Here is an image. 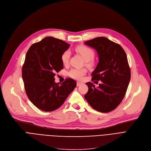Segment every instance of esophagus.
<instances>
[{"label":"esophagus","mask_w":151,"mask_h":151,"mask_svg":"<svg viewBox=\"0 0 151 151\" xmlns=\"http://www.w3.org/2000/svg\"><path fill=\"white\" fill-rule=\"evenodd\" d=\"M81 84H82V83H79V82H77V83H76L77 86H81Z\"/></svg>","instance_id":"34e87169"}]
</instances>
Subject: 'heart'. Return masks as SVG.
I'll return each instance as SVG.
<instances>
[{
  "label": "heart",
  "instance_id": "b5f03b06",
  "mask_svg": "<svg viewBox=\"0 0 151 151\" xmlns=\"http://www.w3.org/2000/svg\"><path fill=\"white\" fill-rule=\"evenodd\" d=\"M76 51L83 56L87 65L91 67L94 65L93 59L95 58V53L91 48L84 45L78 46L76 48ZM70 56H71V52L69 50H66L63 52L61 56V59L62 63L64 65H67L68 64ZM86 72L87 70L85 68H73L70 70L68 75L72 78L80 80L82 79L83 76L86 73Z\"/></svg>",
  "mask_w": 151,
  "mask_h": 151
}]
</instances>
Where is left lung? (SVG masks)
<instances>
[{
  "label": "left lung",
  "mask_w": 151,
  "mask_h": 151,
  "mask_svg": "<svg viewBox=\"0 0 151 151\" xmlns=\"http://www.w3.org/2000/svg\"><path fill=\"white\" fill-rule=\"evenodd\" d=\"M95 49L99 63L92 73V81L87 83L88 90L84 97L98 112L107 113L114 110L123 99L130 79V70L126 54L121 45L105 37H98L85 42Z\"/></svg>",
  "instance_id": "obj_1"
}]
</instances>
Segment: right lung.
<instances>
[{"label": "right lung", "instance_id": "obj_1", "mask_svg": "<svg viewBox=\"0 0 151 151\" xmlns=\"http://www.w3.org/2000/svg\"><path fill=\"white\" fill-rule=\"evenodd\" d=\"M70 44L53 37H47L28 49L22 67L25 90L29 101L45 112L61 107L76 83L67 78L62 84L55 82V76L63 68L61 56Z\"/></svg>", "mask_w": 151, "mask_h": 151}]
</instances>
